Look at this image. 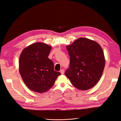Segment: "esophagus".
<instances>
[{
	"label": "esophagus",
	"instance_id": "esophagus-1",
	"mask_svg": "<svg viewBox=\"0 0 121 121\" xmlns=\"http://www.w3.org/2000/svg\"><path fill=\"white\" fill-rule=\"evenodd\" d=\"M60 73H61L62 75L64 74V69H61V70H60Z\"/></svg>",
	"mask_w": 121,
	"mask_h": 121
}]
</instances>
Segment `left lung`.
Masks as SVG:
<instances>
[{
    "mask_svg": "<svg viewBox=\"0 0 121 121\" xmlns=\"http://www.w3.org/2000/svg\"><path fill=\"white\" fill-rule=\"evenodd\" d=\"M70 60L65 75L77 88L86 90L100 80L105 66L102 49L96 42L80 38L66 46Z\"/></svg>",
    "mask_w": 121,
    "mask_h": 121,
    "instance_id": "1",
    "label": "left lung"
}]
</instances>
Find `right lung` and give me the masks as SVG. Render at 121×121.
<instances>
[{
  "label": "right lung",
  "mask_w": 121,
  "mask_h": 121,
  "mask_svg": "<svg viewBox=\"0 0 121 121\" xmlns=\"http://www.w3.org/2000/svg\"><path fill=\"white\" fill-rule=\"evenodd\" d=\"M51 49L50 46L36 42L26 47L20 55V75L26 86L34 92L47 91L61 74L54 70V64L48 58Z\"/></svg>",
  "instance_id": "add662e5"
}]
</instances>
